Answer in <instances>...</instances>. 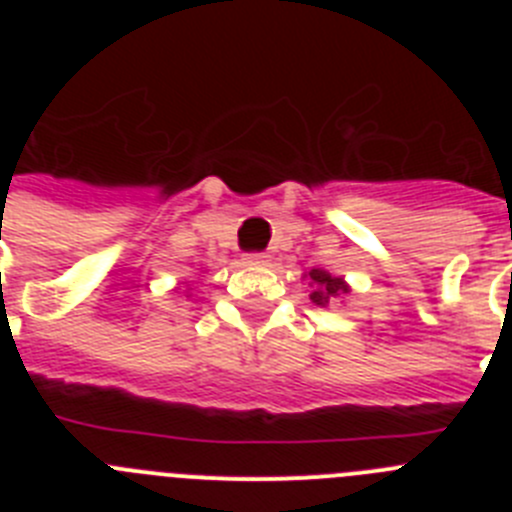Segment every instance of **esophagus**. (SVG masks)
<instances>
[{
  "instance_id": "34e87169",
  "label": "esophagus",
  "mask_w": 512,
  "mask_h": 512,
  "mask_svg": "<svg viewBox=\"0 0 512 512\" xmlns=\"http://www.w3.org/2000/svg\"><path fill=\"white\" fill-rule=\"evenodd\" d=\"M243 261L251 266H261V264H269V256H266V253H246Z\"/></svg>"
}]
</instances>
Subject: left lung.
I'll list each match as a JSON object with an SVG mask.
<instances>
[{
    "label": "left lung",
    "mask_w": 512,
    "mask_h": 512,
    "mask_svg": "<svg viewBox=\"0 0 512 512\" xmlns=\"http://www.w3.org/2000/svg\"><path fill=\"white\" fill-rule=\"evenodd\" d=\"M310 279H312L310 300L315 302V305H328V302H333L336 297L346 295V292H348L346 282H343L341 277H330L328 271L312 269Z\"/></svg>",
    "instance_id": "1"
}]
</instances>
